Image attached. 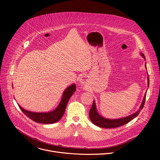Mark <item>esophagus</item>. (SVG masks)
<instances>
[{
	"label": "esophagus",
	"mask_w": 160,
	"mask_h": 160,
	"mask_svg": "<svg viewBox=\"0 0 160 160\" xmlns=\"http://www.w3.org/2000/svg\"><path fill=\"white\" fill-rule=\"evenodd\" d=\"M88 80V77L87 75H82L80 78V82L82 84H85L86 83V82H87Z\"/></svg>",
	"instance_id": "esophagus-1"
}]
</instances>
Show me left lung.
Returning a JSON list of instances; mask_svg holds the SVG:
<instances>
[{
	"label": "left lung",
	"instance_id": "8db88e82",
	"mask_svg": "<svg viewBox=\"0 0 160 160\" xmlns=\"http://www.w3.org/2000/svg\"><path fill=\"white\" fill-rule=\"evenodd\" d=\"M141 56L145 59L144 55L141 53ZM149 85V76L148 77V86ZM146 92L145 94V96L144 97L142 102L141 105V107L136 112L132 114V115L128 116L125 118H119V119H108L105 118L101 116H100L98 112L96 106V102L94 101L92 107L90 108V112H89V117L90 119L94 125H96L98 127H101V128H117L120 126H122L131 120H132L133 118H135L136 117H138L139 114L141 110L143 108L146 101Z\"/></svg>",
	"mask_w": 160,
	"mask_h": 160
}]
</instances>
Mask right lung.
Masks as SVG:
<instances>
[{
    "label": "right lung",
    "instance_id": "right-lung-1",
    "mask_svg": "<svg viewBox=\"0 0 160 160\" xmlns=\"http://www.w3.org/2000/svg\"><path fill=\"white\" fill-rule=\"evenodd\" d=\"M76 90L75 84H72L70 86L67 87L64 91L61 101L58 106L54 110L46 112H32L22 108L19 105V107L21 110L23 112L26 116L33 121L43 124H51L54 123L61 119L62 117L67 103L70 99L71 96L73 94Z\"/></svg>",
    "mask_w": 160,
    "mask_h": 160
}]
</instances>
